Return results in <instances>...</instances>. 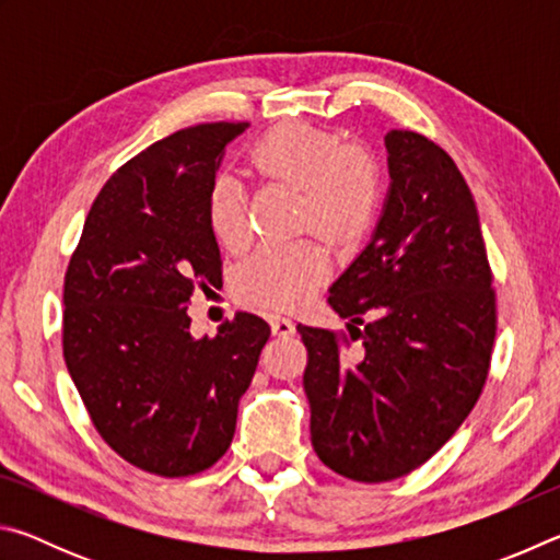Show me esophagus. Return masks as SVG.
Instances as JSON below:
<instances>
[{
	"label": "esophagus",
	"mask_w": 560,
	"mask_h": 560,
	"mask_svg": "<svg viewBox=\"0 0 560 560\" xmlns=\"http://www.w3.org/2000/svg\"><path fill=\"white\" fill-rule=\"evenodd\" d=\"M271 330L277 336H291L293 330H296V326H293V320H289V318H283V316H273L271 318Z\"/></svg>",
	"instance_id": "34e87169"
}]
</instances>
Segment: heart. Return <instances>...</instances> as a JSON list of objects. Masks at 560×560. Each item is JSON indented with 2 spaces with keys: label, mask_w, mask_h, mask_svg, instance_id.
Wrapping results in <instances>:
<instances>
[{
  "label": "heart",
  "mask_w": 560,
  "mask_h": 560,
  "mask_svg": "<svg viewBox=\"0 0 560 560\" xmlns=\"http://www.w3.org/2000/svg\"><path fill=\"white\" fill-rule=\"evenodd\" d=\"M254 173L301 189V222L328 240H350L373 220L381 179L371 155L343 148L336 136L306 122H281L249 153ZM207 220L224 246L246 236V195L232 177H220L207 197ZM328 257L316 242L261 244L240 269L244 299L269 308H296L326 279Z\"/></svg>",
  "instance_id": "obj_1"
}]
</instances>
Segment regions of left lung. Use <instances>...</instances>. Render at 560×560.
I'll return each instance as SVG.
<instances>
[{
	"instance_id": "left-lung-1",
	"label": "left lung",
	"mask_w": 560,
	"mask_h": 560,
	"mask_svg": "<svg viewBox=\"0 0 560 560\" xmlns=\"http://www.w3.org/2000/svg\"><path fill=\"white\" fill-rule=\"evenodd\" d=\"M385 150L390 187L371 242L328 289L360 348L299 326L314 450L368 485L405 477L459 430L497 336L479 212L457 165L412 130L387 132ZM363 313L374 320L360 331Z\"/></svg>"
}]
</instances>
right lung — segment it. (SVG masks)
I'll return each instance as SVG.
<instances>
[{
    "instance_id": "right-lung-1",
    "label": "right lung",
    "mask_w": 560,
    "mask_h": 560,
    "mask_svg": "<svg viewBox=\"0 0 560 560\" xmlns=\"http://www.w3.org/2000/svg\"><path fill=\"white\" fill-rule=\"evenodd\" d=\"M246 122L177 130L113 175L93 202L63 281V358L103 440L160 477H187L232 444L236 407L271 328L236 314L189 334L195 287L222 257L207 197Z\"/></svg>"
}]
</instances>
